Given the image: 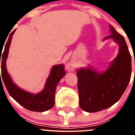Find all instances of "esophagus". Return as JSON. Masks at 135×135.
<instances>
[{
  "mask_svg": "<svg viewBox=\"0 0 135 135\" xmlns=\"http://www.w3.org/2000/svg\"><path fill=\"white\" fill-rule=\"evenodd\" d=\"M68 68L69 70H71V69L73 68V65H68Z\"/></svg>",
  "mask_w": 135,
  "mask_h": 135,
  "instance_id": "1",
  "label": "esophagus"
}]
</instances>
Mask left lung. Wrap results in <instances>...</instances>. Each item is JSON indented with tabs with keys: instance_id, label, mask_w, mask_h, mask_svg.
Segmentation results:
<instances>
[{
	"instance_id": "obj_1",
	"label": "left lung",
	"mask_w": 135,
	"mask_h": 135,
	"mask_svg": "<svg viewBox=\"0 0 135 135\" xmlns=\"http://www.w3.org/2000/svg\"><path fill=\"white\" fill-rule=\"evenodd\" d=\"M111 35L104 40L114 39L119 45L118 56L106 71L81 68L77 71L79 104L87 112H97L115 104L124 93L132 73L131 55L125 39L109 26Z\"/></svg>"
}]
</instances>
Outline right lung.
Wrapping results in <instances>:
<instances>
[{
	"label": "right lung",
	"mask_w": 135,
	"mask_h": 135,
	"mask_svg": "<svg viewBox=\"0 0 135 135\" xmlns=\"http://www.w3.org/2000/svg\"><path fill=\"white\" fill-rule=\"evenodd\" d=\"M15 30H14L9 35L2 54L1 53H2V49H3V46L0 50V58H1L0 59V64L1 63V82L2 83L1 79H2L9 95L19 104L23 106L26 109L32 112H38L49 110L53 108L55 105V94L57 85L66 73L64 69V65L63 64H59L54 65L51 68V73L45 83V89L39 93L34 95L19 88L12 81L6 68V61L9 54L12 37Z\"/></svg>",
	"instance_id": "right-lung-1"
}]
</instances>
